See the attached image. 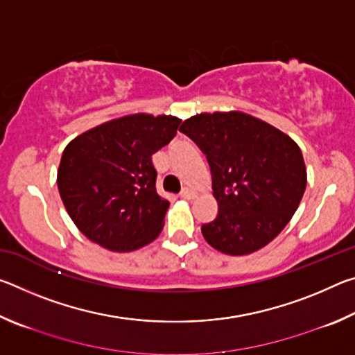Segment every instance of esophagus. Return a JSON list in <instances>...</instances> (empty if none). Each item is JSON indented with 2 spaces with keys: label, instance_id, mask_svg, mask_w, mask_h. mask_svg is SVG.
I'll return each mask as SVG.
<instances>
[{
  "label": "esophagus",
  "instance_id": "obj_1",
  "mask_svg": "<svg viewBox=\"0 0 355 355\" xmlns=\"http://www.w3.org/2000/svg\"><path fill=\"white\" fill-rule=\"evenodd\" d=\"M180 196H182L183 199H188V200H191V199H196V197H197V192H196L194 189L184 188L182 192H180Z\"/></svg>",
  "mask_w": 355,
  "mask_h": 355
}]
</instances>
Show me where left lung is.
<instances>
[{
    "label": "left lung",
    "instance_id": "8db88e82",
    "mask_svg": "<svg viewBox=\"0 0 355 355\" xmlns=\"http://www.w3.org/2000/svg\"><path fill=\"white\" fill-rule=\"evenodd\" d=\"M180 131L205 153L211 169L219 209L202 225L207 243L235 257L271 243L296 213L307 186L297 144L239 111L197 114Z\"/></svg>",
    "mask_w": 355,
    "mask_h": 355
}]
</instances>
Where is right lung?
Returning a JSON list of instances; mask_svg holds the SVG:
<instances>
[{
  "label": "right lung",
  "mask_w": 355,
  "mask_h": 355,
  "mask_svg": "<svg viewBox=\"0 0 355 355\" xmlns=\"http://www.w3.org/2000/svg\"><path fill=\"white\" fill-rule=\"evenodd\" d=\"M178 117L133 114L75 137L58 169L64 207L84 236L112 252L158 238L169 202L156 192L152 155L177 135Z\"/></svg>",
  "instance_id": "1"
}]
</instances>
